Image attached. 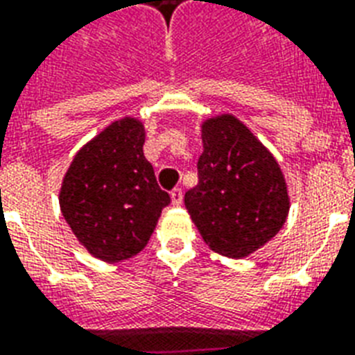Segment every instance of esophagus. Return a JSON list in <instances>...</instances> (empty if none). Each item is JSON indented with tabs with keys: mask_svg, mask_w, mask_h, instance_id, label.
I'll use <instances>...</instances> for the list:
<instances>
[{
	"mask_svg": "<svg viewBox=\"0 0 355 355\" xmlns=\"http://www.w3.org/2000/svg\"><path fill=\"white\" fill-rule=\"evenodd\" d=\"M171 202L175 207H180L182 205V189L180 188H175L171 191Z\"/></svg>",
	"mask_w": 355,
	"mask_h": 355,
	"instance_id": "1",
	"label": "esophagus"
}]
</instances>
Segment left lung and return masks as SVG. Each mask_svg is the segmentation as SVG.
I'll use <instances>...</instances> for the list:
<instances>
[{"instance_id":"left-lung-1","label":"left lung","mask_w":355,"mask_h":355,"mask_svg":"<svg viewBox=\"0 0 355 355\" xmlns=\"http://www.w3.org/2000/svg\"><path fill=\"white\" fill-rule=\"evenodd\" d=\"M199 184L184 205L208 248L243 259L281 231L291 210L285 175L270 148L232 113L201 123Z\"/></svg>"}]
</instances>
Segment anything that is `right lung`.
<instances>
[{
  "instance_id": "add662e5",
  "label": "right lung",
  "mask_w": 355,
  "mask_h": 355,
  "mask_svg": "<svg viewBox=\"0 0 355 355\" xmlns=\"http://www.w3.org/2000/svg\"><path fill=\"white\" fill-rule=\"evenodd\" d=\"M145 124L124 115L74 154L59 188L64 221L89 255L121 262L137 255L171 202L145 154Z\"/></svg>"
}]
</instances>
